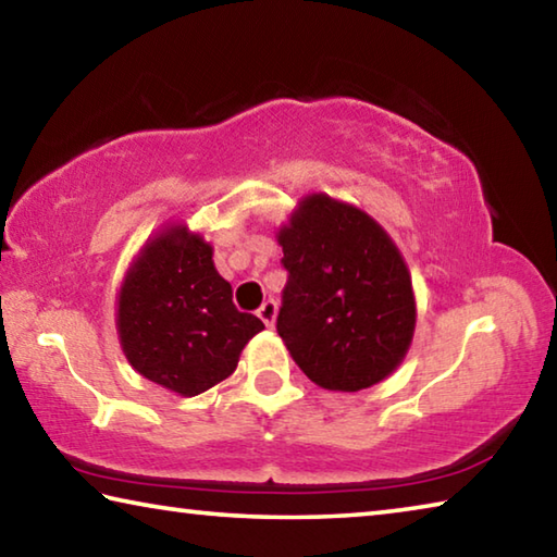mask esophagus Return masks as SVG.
I'll list each match as a JSON object with an SVG mask.
<instances>
[{
    "label": "esophagus",
    "instance_id": "1",
    "mask_svg": "<svg viewBox=\"0 0 557 557\" xmlns=\"http://www.w3.org/2000/svg\"><path fill=\"white\" fill-rule=\"evenodd\" d=\"M258 317L262 319V324H265L268 329L275 326V319H277V301H275V299L262 301V307L258 309Z\"/></svg>",
    "mask_w": 557,
    "mask_h": 557
}]
</instances>
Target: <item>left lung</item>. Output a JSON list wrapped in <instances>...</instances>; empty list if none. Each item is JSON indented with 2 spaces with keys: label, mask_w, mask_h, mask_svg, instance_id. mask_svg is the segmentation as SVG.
Returning a JSON list of instances; mask_svg holds the SVG:
<instances>
[{
  "label": "left lung",
  "mask_w": 557,
  "mask_h": 557,
  "mask_svg": "<svg viewBox=\"0 0 557 557\" xmlns=\"http://www.w3.org/2000/svg\"><path fill=\"white\" fill-rule=\"evenodd\" d=\"M287 285L277 334L309 381L356 393L398 369L414 332L410 270L369 213L326 194L277 233Z\"/></svg>",
  "instance_id": "8db88e82"
}]
</instances>
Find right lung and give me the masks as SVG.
<instances>
[{"label":"right lung","instance_id":"obj_1","mask_svg":"<svg viewBox=\"0 0 557 557\" xmlns=\"http://www.w3.org/2000/svg\"><path fill=\"white\" fill-rule=\"evenodd\" d=\"M265 324L238 312L213 248L169 225L139 250L117 297V334L132 369L184 398L213 388Z\"/></svg>","mask_w":557,"mask_h":557}]
</instances>
